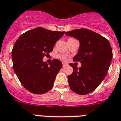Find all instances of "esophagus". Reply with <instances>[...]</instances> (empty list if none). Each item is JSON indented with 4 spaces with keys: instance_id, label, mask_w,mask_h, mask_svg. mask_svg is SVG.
<instances>
[{
    "instance_id": "34e87169",
    "label": "esophagus",
    "mask_w": 121,
    "mask_h": 121,
    "mask_svg": "<svg viewBox=\"0 0 121 121\" xmlns=\"http://www.w3.org/2000/svg\"><path fill=\"white\" fill-rule=\"evenodd\" d=\"M67 66V65L66 63H63V68H65V66Z\"/></svg>"
}]
</instances>
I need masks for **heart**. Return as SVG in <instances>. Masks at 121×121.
<instances>
[{
	"label": "heart",
	"mask_w": 121,
	"mask_h": 121,
	"mask_svg": "<svg viewBox=\"0 0 121 121\" xmlns=\"http://www.w3.org/2000/svg\"><path fill=\"white\" fill-rule=\"evenodd\" d=\"M58 58H59L60 59L62 60H66V56H64V55H58Z\"/></svg>",
	"instance_id": "obj_1"
}]
</instances>
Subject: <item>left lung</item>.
<instances>
[{
  "mask_svg": "<svg viewBox=\"0 0 121 121\" xmlns=\"http://www.w3.org/2000/svg\"><path fill=\"white\" fill-rule=\"evenodd\" d=\"M65 34L79 41V50L73 61L82 64L78 68L69 64L73 68L72 73L68 77L69 86L76 94H89L101 83L108 71L113 58L110 42L100 35L86 29H75Z\"/></svg>",
  "mask_w": 121,
  "mask_h": 121,
  "instance_id": "8db88e82",
  "label": "left lung"
}]
</instances>
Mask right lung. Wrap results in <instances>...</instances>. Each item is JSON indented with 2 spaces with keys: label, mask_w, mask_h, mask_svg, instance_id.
Wrapping results in <instances>:
<instances>
[{
  "label": "right lung",
  "mask_w": 121,
  "mask_h": 121,
  "mask_svg": "<svg viewBox=\"0 0 121 121\" xmlns=\"http://www.w3.org/2000/svg\"><path fill=\"white\" fill-rule=\"evenodd\" d=\"M65 31H51L43 27L29 30L17 39L11 52L13 69L23 86L36 94H43L52 88L62 63L53 59L43 61Z\"/></svg>",
  "instance_id": "right-lung-1"
}]
</instances>
